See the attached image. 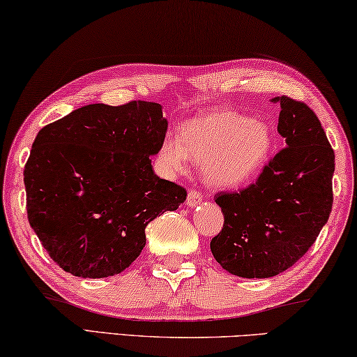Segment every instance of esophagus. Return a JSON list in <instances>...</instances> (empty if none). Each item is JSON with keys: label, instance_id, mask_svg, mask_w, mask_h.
<instances>
[{"label": "esophagus", "instance_id": "34e87169", "mask_svg": "<svg viewBox=\"0 0 357 357\" xmlns=\"http://www.w3.org/2000/svg\"><path fill=\"white\" fill-rule=\"evenodd\" d=\"M200 202H202V195L199 194V192H197V190H190L189 195H188V206L194 208V206L199 205Z\"/></svg>", "mask_w": 357, "mask_h": 357}]
</instances>
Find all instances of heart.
I'll list each match as a JSON object with an SVG mask.
<instances>
[{
	"label": "heart",
	"instance_id": "heart-1",
	"mask_svg": "<svg viewBox=\"0 0 357 357\" xmlns=\"http://www.w3.org/2000/svg\"><path fill=\"white\" fill-rule=\"evenodd\" d=\"M271 148L273 132L267 122L236 111H211L185 122L181 139L168 135L158 151V163L176 174L192 160L203 168L211 188L234 189L257 176Z\"/></svg>",
	"mask_w": 357,
	"mask_h": 357
}]
</instances>
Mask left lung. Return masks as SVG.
<instances>
[{
  "label": "left lung",
  "instance_id": "left-lung-1",
  "mask_svg": "<svg viewBox=\"0 0 357 357\" xmlns=\"http://www.w3.org/2000/svg\"><path fill=\"white\" fill-rule=\"evenodd\" d=\"M271 101L281 106L284 149L250 188L214 197L224 225L209 246L220 267L241 278H270L292 267L332 211L335 154L319 119L302 101Z\"/></svg>",
  "mask_w": 357,
  "mask_h": 357
}]
</instances>
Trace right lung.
Segmentation results:
<instances>
[{
    "mask_svg": "<svg viewBox=\"0 0 357 357\" xmlns=\"http://www.w3.org/2000/svg\"><path fill=\"white\" fill-rule=\"evenodd\" d=\"M168 128L162 106L95 103L39 130L24 169L28 222L56 265L81 278L121 273L146 225L185 200L151 165Z\"/></svg>",
    "mask_w": 357,
    "mask_h": 357,
    "instance_id": "add662e5",
    "label": "right lung"
}]
</instances>
